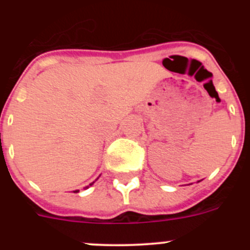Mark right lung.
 I'll use <instances>...</instances> for the list:
<instances>
[{"mask_svg": "<svg viewBox=\"0 0 250 250\" xmlns=\"http://www.w3.org/2000/svg\"><path fill=\"white\" fill-rule=\"evenodd\" d=\"M93 183H94V181H93ZM93 183H92V184H90V185H93ZM87 188H88V186H87ZM75 192H78V190H76V191H75Z\"/></svg>", "mask_w": 250, "mask_h": 250, "instance_id": "right-lung-1", "label": "right lung"}]
</instances>
